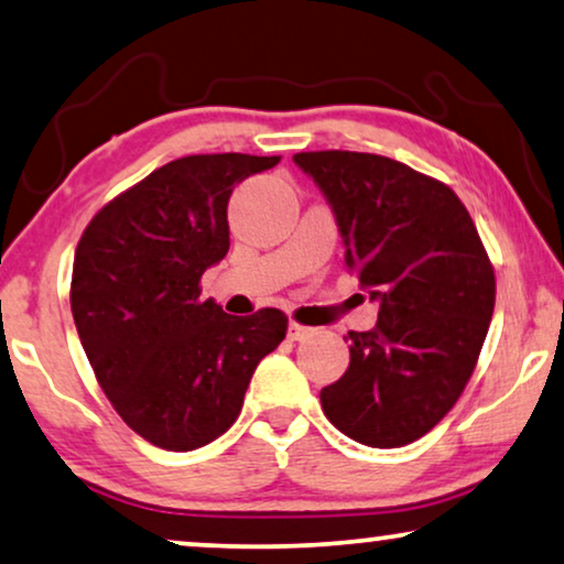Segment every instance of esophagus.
I'll list each match as a JSON object with an SVG mask.
<instances>
[{"instance_id":"obj_1","label":"esophagus","mask_w":564,"mask_h":564,"mask_svg":"<svg viewBox=\"0 0 564 564\" xmlns=\"http://www.w3.org/2000/svg\"><path fill=\"white\" fill-rule=\"evenodd\" d=\"M312 327H304V324H299V322H291L289 324V339H293V343H301V339H306V337H312Z\"/></svg>"}]
</instances>
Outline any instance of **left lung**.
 Returning <instances> with one entry per match:
<instances>
[{
	"mask_svg": "<svg viewBox=\"0 0 564 564\" xmlns=\"http://www.w3.org/2000/svg\"><path fill=\"white\" fill-rule=\"evenodd\" d=\"M293 163L322 188L345 265L378 301L350 332V368L322 409L368 447H403L434 430L470 380L496 306V273L465 204L442 181L386 155L316 150Z\"/></svg>",
	"mask_w": 564,
	"mask_h": 564,
	"instance_id": "left-lung-1",
	"label": "left lung"
}]
</instances>
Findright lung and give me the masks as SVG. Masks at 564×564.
<instances>
[{
	"label": "right lung",
	"mask_w": 564,
	"mask_h": 564,
	"mask_svg": "<svg viewBox=\"0 0 564 564\" xmlns=\"http://www.w3.org/2000/svg\"><path fill=\"white\" fill-rule=\"evenodd\" d=\"M281 155H186L101 206L74 256L70 312L101 391L155 447L188 452L240 416L258 362L289 316L221 312L202 275L229 250L227 202Z\"/></svg>",
	"instance_id": "add662e5"
}]
</instances>
